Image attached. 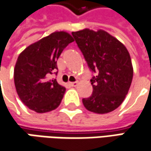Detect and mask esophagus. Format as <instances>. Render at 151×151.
Here are the masks:
<instances>
[{
    "label": "esophagus",
    "instance_id": "1",
    "mask_svg": "<svg viewBox=\"0 0 151 151\" xmlns=\"http://www.w3.org/2000/svg\"><path fill=\"white\" fill-rule=\"evenodd\" d=\"M69 85L70 86H73V87H76L77 85H78V82L77 81H75V82H70Z\"/></svg>",
    "mask_w": 151,
    "mask_h": 151
}]
</instances>
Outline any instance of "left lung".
Masks as SVG:
<instances>
[{"label":"left lung","instance_id":"left-lung-1","mask_svg":"<svg viewBox=\"0 0 151 151\" xmlns=\"http://www.w3.org/2000/svg\"><path fill=\"white\" fill-rule=\"evenodd\" d=\"M91 70V96L83 98L84 107L99 114L113 112L122 104L133 80L134 69L128 50L108 32L88 28L72 32Z\"/></svg>","mask_w":151,"mask_h":151}]
</instances>
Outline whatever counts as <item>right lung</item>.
<instances>
[{
  "label": "right lung",
  "instance_id": "obj_1",
  "mask_svg": "<svg viewBox=\"0 0 151 151\" xmlns=\"http://www.w3.org/2000/svg\"><path fill=\"white\" fill-rule=\"evenodd\" d=\"M71 35L57 31L30 44L21 53L14 68V83L17 95L24 105L38 113L55 110L60 104L65 87L50 79L58 70L57 60Z\"/></svg>",
  "mask_w": 151,
  "mask_h": 151
}]
</instances>
